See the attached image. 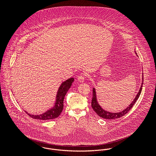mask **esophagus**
<instances>
[{"label": "esophagus", "mask_w": 156, "mask_h": 156, "mask_svg": "<svg viewBox=\"0 0 156 156\" xmlns=\"http://www.w3.org/2000/svg\"><path fill=\"white\" fill-rule=\"evenodd\" d=\"M78 81L80 83H83L84 81V76L83 75H80V76H78V78H77Z\"/></svg>", "instance_id": "34e87169"}]
</instances>
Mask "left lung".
I'll use <instances>...</instances> for the list:
<instances>
[{
    "mask_svg": "<svg viewBox=\"0 0 156 156\" xmlns=\"http://www.w3.org/2000/svg\"><path fill=\"white\" fill-rule=\"evenodd\" d=\"M136 55H137V53H136ZM143 84H144V74H142V85H141L140 90H139L138 94H137L136 98L134 99V100L132 101V103L125 109H124L123 111H121L120 112H117V113H112V112H108V111L104 110L100 106V105L98 104V103L97 101L95 89L93 88V97H92V102H91L92 108L94 109V111L97 113V114L98 116H100V117L103 118V119H109V120L115 119H119V118L122 117V116L125 115L126 113H128L130 111V109L133 107L134 105L136 103V101L137 100V99L140 97V95L142 90Z\"/></svg>",
    "mask_w": 156,
    "mask_h": 156,
    "instance_id": "1",
    "label": "left lung"
}]
</instances>
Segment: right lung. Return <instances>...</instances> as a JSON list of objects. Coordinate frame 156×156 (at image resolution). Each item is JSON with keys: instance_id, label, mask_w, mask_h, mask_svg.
<instances>
[{"instance_id": "add662e5", "label": "right lung", "mask_w": 156, "mask_h": 156, "mask_svg": "<svg viewBox=\"0 0 156 156\" xmlns=\"http://www.w3.org/2000/svg\"><path fill=\"white\" fill-rule=\"evenodd\" d=\"M74 81L73 78H70L66 81L62 83L61 85L59 87V89L57 92V95L56 97V102L55 103V106L50 109L48 110L45 112L40 114V115H31L29 113H26L31 118L34 119H38L41 120H48L57 118L61 114L63 108H64V97L70 88L72 83Z\"/></svg>"}]
</instances>
